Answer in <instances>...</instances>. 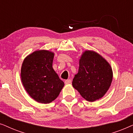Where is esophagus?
I'll list each match as a JSON object with an SVG mask.
<instances>
[{"mask_svg": "<svg viewBox=\"0 0 133 133\" xmlns=\"http://www.w3.org/2000/svg\"><path fill=\"white\" fill-rule=\"evenodd\" d=\"M71 83V81L70 79H67V80H66V81H65V84L66 85L70 84Z\"/></svg>", "mask_w": 133, "mask_h": 133, "instance_id": "1", "label": "esophagus"}]
</instances>
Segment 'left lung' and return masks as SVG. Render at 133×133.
<instances>
[{
    "mask_svg": "<svg viewBox=\"0 0 133 133\" xmlns=\"http://www.w3.org/2000/svg\"><path fill=\"white\" fill-rule=\"evenodd\" d=\"M112 68L101 54L92 50L82 52L77 74L72 87L88 102L101 99L110 88L112 81Z\"/></svg>",
    "mask_w": 133,
    "mask_h": 133,
    "instance_id": "8db88e82",
    "label": "left lung"
}]
</instances>
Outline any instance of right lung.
Masks as SVG:
<instances>
[{"instance_id":"add662e5","label":"right lung","mask_w":133,"mask_h":133,"mask_svg":"<svg viewBox=\"0 0 133 133\" xmlns=\"http://www.w3.org/2000/svg\"><path fill=\"white\" fill-rule=\"evenodd\" d=\"M54 56L50 51L36 50L27 56L22 65L23 86L30 97L39 103L52 102L64 86L52 68Z\"/></svg>"}]
</instances>
